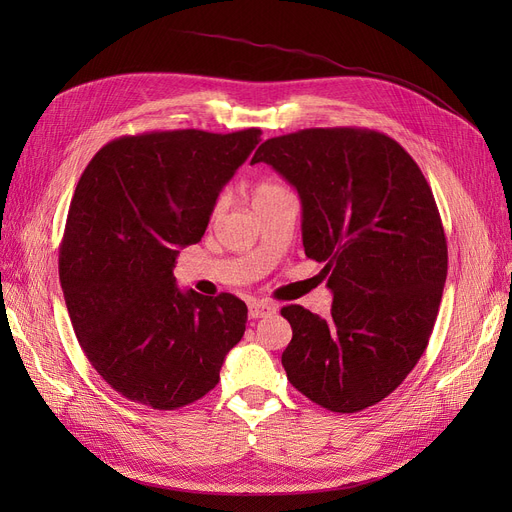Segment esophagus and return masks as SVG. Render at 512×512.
<instances>
[{
	"label": "esophagus",
	"instance_id": "1",
	"mask_svg": "<svg viewBox=\"0 0 512 512\" xmlns=\"http://www.w3.org/2000/svg\"><path fill=\"white\" fill-rule=\"evenodd\" d=\"M276 313V307L270 305V303H263V301H253L249 303V317L253 319H259V317H267Z\"/></svg>",
	"mask_w": 512,
	"mask_h": 512
}]
</instances>
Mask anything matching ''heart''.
<instances>
[{"label":"heart","mask_w":512,"mask_h":512,"mask_svg":"<svg viewBox=\"0 0 512 512\" xmlns=\"http://www.w3.org/2000/svg\"><path fill=\"white\" fill-rule=\"evenodd\" d=\"M282 191H284V188H282L280 184L263 180V182L255 184V188H253V203L263 201V199H267V197H274V195H278V193H282ZM224 205H226L224 197H220L218 201H215V205H213V218H218V215H220L222 209H224Z\"/></svg>","instance_id":"b5f03b06"}]
</instances>
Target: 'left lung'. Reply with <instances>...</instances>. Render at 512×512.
<instances>
[{
	"mask_svg": "<svg viewBox=\"0 0 512 512\" xmlns=\"http://www.w3.org/2000/svg\"><path fill=\"white\" fill-rule=\"evenodd\" d=\"M272 166L303 205V247L324 263L332 317L282 315L288 382L334 413L378 405L405 382L432 336L448 249L432 188L394 139L367 128H307L267 139Z\"/></svg>",
	"mask_w": 512,
	"mask_h": 512,
	"instance_id": "obj_1",
	"label": "left lung"
}]
</instances>
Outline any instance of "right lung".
<instances>
[{
    "mask_svg": "<svg viewBox=\"0 0 512 512\" xmlns=\"http://www.w3.org/2000/svg\"><path fill=\"white\" fill-rule=\"evenodd\" d=\"M259 137V128L120 137L76 184L60 245L66 307L91 365L132 402L174 411L203 398L245 334V303L180 290L172 270Z\"/></svg>",
    "mask_w": 512,
    "mask_h": 512,
    "instance_id": "add662e5",
    "label": "right lung"
}]
</instances>
